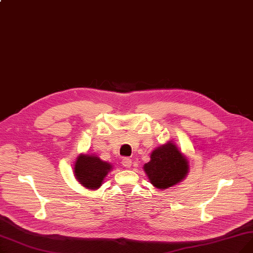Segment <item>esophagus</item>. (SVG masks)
Returning <instances> with one entry per match:
<instances>
[{
  "instance_id": "34e87169",
  "label": "esophagus",
  "mask_w": 253,
  "mask_h": 253,
  "mask_svg": "<svg viewBox=\"0 0 253 253\" xmlns=\"http://www.w3.org/2000/svg\"><path fill=\"white\" fill-rule=\"evenodd\" d=\"M131 164H132L131 159H129V158H123V160H122V165H123L124 167H126V168H130V167H131Z\"/></svg>"
}]
</instances>
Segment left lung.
<instances>
[{
  "label": "left lung",
  "mask_w": 253,
  "mask_h": 253,
  "mask_svg": "<svg viewBox=\"0 0 253 253\" xmlns=\"http://www.w3.org/2000/svg\"><path fill=\"white\" fill-rule=\"evenodd\" d=\"M143 169L157 189H167L180 182L189 172V161L176 145L169 141L151 154V161Z\"/></svg>",
  "instance_id": "obj_1"
}]
</instances>
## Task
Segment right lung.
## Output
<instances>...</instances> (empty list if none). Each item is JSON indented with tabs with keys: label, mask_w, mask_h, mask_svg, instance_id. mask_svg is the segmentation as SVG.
<instances>
[{
	"label": "right lung",
	"mask_w": 253,
	"mask_h": 253,
	"mask_svg": "<svg viewBox=\"0 0 253 253\" xmlns=\"http://www.w3.org/2000/svg\"><path fill=\"white\" fill-rule=\"evenodd\" d=\"M113 166L104 162L95 155H80L75 163V176L83 187L89 190L98 189L103 178L108 175Z\"/></svg>",
	"instance_id": "add662e5"
}]
</instances>
